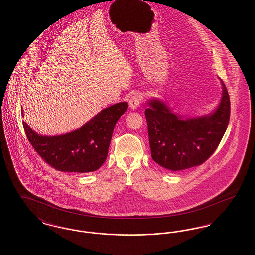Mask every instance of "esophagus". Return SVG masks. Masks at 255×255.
Instances as JSON below:
<instances>
[{
    "label": "esophagus",
    "mask_w": 255,
    "mask_h": 255,
    "mask_svg": "<svg viewBox=\"0 0 255 255\" xmlns=\"http://www.w3.org/2000/svg\"><path fill=\"white\" fill-rule=\"evenodd\" d=\"M140 100H141V98H140L139 96H137V95H133V96L130 97L129 98V105H130L131 109H136L139 106V104H140Z\"/></svg>",
    "instance_id": "1"
}]
</instances>
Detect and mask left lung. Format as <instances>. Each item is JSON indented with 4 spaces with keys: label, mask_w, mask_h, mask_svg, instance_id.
Listing matches in <instances>:
<instances>
[{
    "label": "left lung",
    "mask_w": 255,
    "mask_h": 255,
    "mask_svg": "<svg viewBox=\"0 0 255 255\" xmlns=\"http://www.w3.org/2000/svg\"><path fill=\"white\" fill-rule=\"evenodd\" d=\"M220 81L222 97L217 107L206 115L184 117L159 98L147 101L151 155L158 165L173 172L188 169L202 164L214 153L226 133L231 114L228 90Z\"/></svg>",
    "instance_id": "8db88e82"
}]
</instances>
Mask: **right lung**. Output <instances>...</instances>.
Returning <instances> with one entry per match:
<instances>
[{"label":"right lung","instance_id":"right-lung-1","mask_svg":"<svg viewBox=\"0 0 255 255\" xmlns=\"http://www.w3.org/2000/svg\"><path fill=\"white\" fill-rule=\"evenodd\" d=\"M128 108L123 101L101 110L81 127L57 135H42L23 122L24 132L37 153L62 172L89 173L106 160L116 123ZM24 117V110L22 109Z\"/></svg>","mask_w":255,"mask_h":255}]
</instances>
